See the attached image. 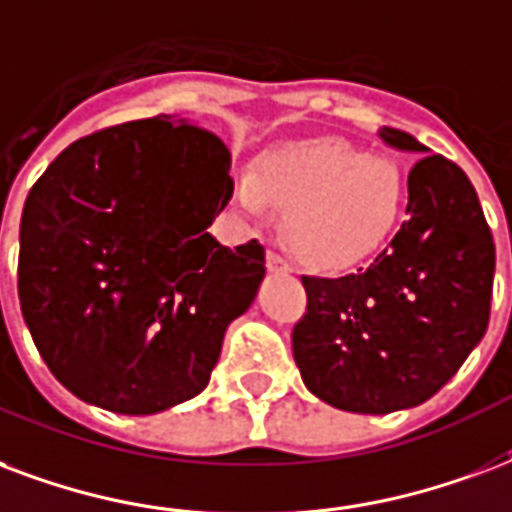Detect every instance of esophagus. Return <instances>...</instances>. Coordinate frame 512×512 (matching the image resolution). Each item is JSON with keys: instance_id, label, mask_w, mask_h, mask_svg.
<instances>
[{"instance_id": "34e87169", "label": "esophagus", "mask_w": 512, "mask_h": 512, "mask_svg": "<svg viewBox=\"0 0 512 512\" xmlns=\"http://www.w3.org/2000/svg\"><path fill=\"white\" fill-rule=\"evenodd\" d=\"M266 266L271 274H287L290 271V266H287V260L279 252H274V249H268V255H266Z\"/></svg>"}]
</instances>
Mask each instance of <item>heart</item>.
I'll return each instance as SVG.
<instances>
[{
	"mask_svg": "<svg viewBox=\"0 0 512 512\" xmlns=\"http://www.w3.org/2000/svg\"><path fill=\"white\" fill-rule=\"evenodd\" d=\"M236 200L263 217L285 208L282 227L295 257L317 271L363 263L396 230L407 200L399 162L339 138L295 140L266 149Z\"/></svg>",
	"mask_w": 512,
	"mask_h": 512,
	"instance_id": "1",
	"label": "heart"
}]
</instances>
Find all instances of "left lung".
Listing matches in <instances>:
<instances>
[{
    "instance_id": "left-lung-1",
    "label": "left lung",
    "mask_w": 512,
    "mask_h": 512,
    "mask_svg": "<svg viewBox=\"0 0 512 512\" xmlns=\"http://www.w3.org/2000/svg\"><path fill=\"white\" fill-rule=\"evenodd\" d=\"M380 138L420 157L410 219L355 274L304 276L306 314L293 328L306 388L361 415L418 407L461 369L488 328L497 263L467 173L410 132L382 127Z\"/></svg>"
}]
</instances>
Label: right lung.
Segmentation results:
<instances>
[{"mask_svg":"<svg viewBox=\"0 0 512 512\" xmlns=\"http://www.w3.org/2000/svg\"><path fill=\"white\" fill-rule=\"evenodd\" d=\"M230 195L225 143L173 116L86 135L48 165L21 214L18 298L67 391L154 415L206 388L266 276L255 238L206 233Z\"/></svg>","mask_w":512,"mask_h":512,"instance_id":"add662e5","label":"right lung"}]
</instances>
